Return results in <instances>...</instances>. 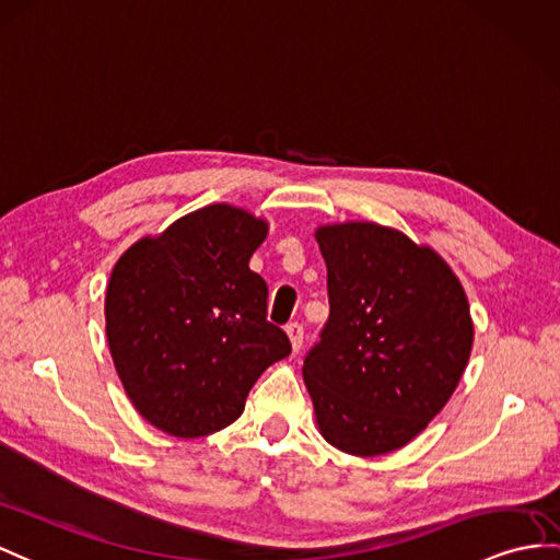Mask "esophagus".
<instances>
[{
  "instance_id": "34e87169",
  "label": "esophagus",
  "mask_w": 560,
  "mask_h": 560,
  "mask_svg": "<svg viewBox=\"0 0 560 560\" xmlns=\"http://www.w3.org/2000/svg\"><path fill=\"white\" fill-rule=\"evenodd\" d=\"M284 330H288V335H290L292 349H294V351L302 349V345H304V325L294 320V323H290L288 327H284Z\"/></svg>"
}]
</instances>
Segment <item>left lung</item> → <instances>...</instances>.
Segmentation results:
<instances>
[{"mask_svg":"<svg viewBox=\"0 0 560 560\" xmlns=\"http://www.w3.org/2000/svg\"><path fill=\"white\" fill-rule=\"evenodd\" d=\"M316 237L330 316L304 357V383L318 428L339 452L389 454L428 428L466 371V292L399 230L345 223Z\"/></svg>","mask_w":560,"mask_h":560,"instance_id":"8db88e82","label":"left lung"}]
</instances>
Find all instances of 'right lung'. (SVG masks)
Returning a JSON list of instances; mask_svg holds the SVG:
<instances>
[{"instance_id": "obj_1", "label": "right lung", "mask_w": 560, "mask_h": 560, "mask_svg": "<svg viewBox=\"0 0 560 560\" xmlns=\"http://www.w3.org/2000/svg\"><path fill=\"white\" fill-rule=\"evenodd\" d=\"M268 225L213 203L118 258L106 290V339L132 406L192 440L223 430L270 363L290 357L266 318V280L249 258Z\"/></svg>"}]
</instances>
